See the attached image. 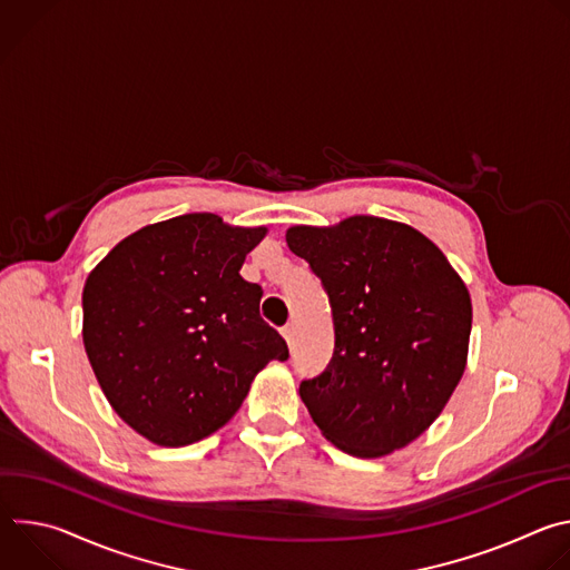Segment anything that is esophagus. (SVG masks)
<instances>
[{
  "instance_id": "obj_1",
  "label": "esophagus",
  "mask_w": 570,
  "mask_h": 570,
  "mask_svg": "<svg viewBox=\"0 0 570 570\" xmlns=\"http://www.w3.org/2000/svg\"><path fill=\"white\" fill-rule=\"evenodd\" d=\"M282 336L286 338V343H288V345L293 343V336H295V327H293V324H286V327L282 330Z\"/></svg>"
}]
</instances>
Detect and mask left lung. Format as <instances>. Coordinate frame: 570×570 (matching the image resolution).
Here are the masks:
<instances>
[{"instance_id":"left-lung-1","label":"left lung","mask_w":570,"mask_h":570,"mask_svg":"<svg viewBox=\"0 0 570 570\" xmlns=\"http://www.w3.org/2000/svg\"><path fill=\"white\" fill-rule=\"evenodd\" d=\"M286 243L320 277L334 317L327 370L299 383L311 420L358 458L411 444L440 417L464 372L466 286L422 232L376 216L297 225Z\"/></svg>"}]
</instances>
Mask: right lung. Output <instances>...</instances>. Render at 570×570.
Returning <instances> with one entry per match:
<instances>
[{
    "label": "right lung",
    "instance_id": "obj_1",
    "mask_svg": "<svg viewBox=\"0 0 570 570\" xmlns=\"http://www.w3.org/2000/svg\"><path fill=\"white\" fill-rule=\"evenodd\" d=\"M266 227L185 214L141 227L90 273L83 343L115 413L159 446H187L232 420L284 338L238 275Z\"/></svg>",
    "mask_w": 570,
    "mask_h": 570
}]
</instances>
